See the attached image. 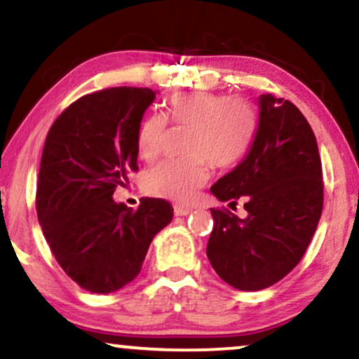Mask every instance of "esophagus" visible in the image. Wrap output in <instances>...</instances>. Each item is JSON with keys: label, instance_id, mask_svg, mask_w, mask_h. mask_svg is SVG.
<instances>
[{"label": "esophagus", "instance_id": "1", "mask_svg": "<svg viewBox=\"0 0 359 359\" xmlns=\"http://www.w3.org/2000/svg\"><path fill=\"white\" fill-rule=\"evenodd\" d=\"M192 212V208H189V207H184V205H174V213L177 217H184V215H187V213H190Z\"/></svg>", "mask_w": 359, "mask_h": 359}]
</instances>
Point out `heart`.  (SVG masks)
<instances>
[{"mask_svg": "<svg viewBox=\"0 0 359 359\" xmlns=\"http://www.w3.org/2000/svg\"><path fill=\"white\" fill-rule=\"evenodd\" d=\"M167 124L187 127V161H169L144 177L149 195L177 203L192 201L208 179V162L215 169L237 165L247 156L257 130V112L250 102L222 94L190 90L172 96L162 116L144 117L135 146L146 162L162 154Z\"/></svg>", "mask_w": 359, "mask_h": 359, "instance_id": "heart-1", "label": "heart"}]
</instances>
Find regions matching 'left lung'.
<instances>
[{
	"instance_id": "8db88e82",
	"label": "left lung",
	"mask_w": 359,
	"mask_h": 359,
	"mask_svg": "<svg viewBox=\"0 0 359 359\" xmlns=\"http://www.w3.org/2000/svg\"><path fill=\"white\" fill-rule=\"evenodd\" d=\"M247 157L210 187L220 202L243 201L248 215L210 208L207 257L225 283L269 288L305 255L323 210V172L315 134L300 109L262 94Z\"/></svg>"
}]
</instances>
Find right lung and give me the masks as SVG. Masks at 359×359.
Returning <instances> with one entry per match:
<instances>
[{
    "instance_id": "obj_1",
    "label": "right lung",
    "mask_w": 359,
    "mask_h": 359,
    "mask_svg": "<svg viewBox=\"0 0 359 359\" xmlns=\"http://www.w3.org/2000/svg\"><path fill=\"white\" fill-rule=\"evenodd\" d=\"M154 99L149 88L86 94L59 114L44 142L38 220L61 269L90 293L133 281L152 238L174 217L164 198H142L137 210L112 198L139 169L135 135Z\"/></svg>"
}]
</instances>
